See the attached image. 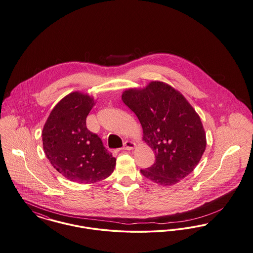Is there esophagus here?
<instances>
[{"instance_id":"1","label":"esophagus","mask_w":253,"mask_h":253,"mask_svg":"<svg viewBox=\"0 0 253 253\" xmlns=\"http://www.w3.org/2000/svg\"><path fill=\"white\" fill-rule=\"evenodd\" d=\"M135 147V143L134 142H132V141H129V140H127V141H125V143H124V147H123V150H133V149Z\"/></svg>"}]
</instances>
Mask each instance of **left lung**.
Returning <instances> with one entry per match:
<instances>
[{
    "mask_svg": "<svg viewBox=\"0 0 253 253\" xmlns=\"http://www.w3.org/2000/svg\"><path fill=\"white\" fill-rule=\"evenodd\" d=\"M122 101L137 117L145 141L156 156L151 167L140 170L150 180L164 186L178 183L200 163L207 136L199 115L172 86L151 81L142 89L122 92Z\"/></svg>",
    "mask_w": 253,
    "mask_h": 253,
    "instance_id": "1",
    "label": "left lung"
}]
</instances>
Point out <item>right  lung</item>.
Returning a JSON list of instances; mask_svg holds the SVG:
<instances>
[{
	"instance_id": "obj_1",
	"label": "right lung",
	"mask_w": 253,
	"mask_h": 253,
	"mask_svg": "<svg viewBox=\"0 0 253 253\" xmlns=\"http://www.w3.org/2000/svg\"><path fill=\"white\" fill-rule=\"evenodd\" d=\"M94 104L88 93H69L52 109L42 131L47 160L74 182L100 181L116 166V158L107 152L100 137L87 129L86 119Z\"/></svg>"
}]
</instances>
